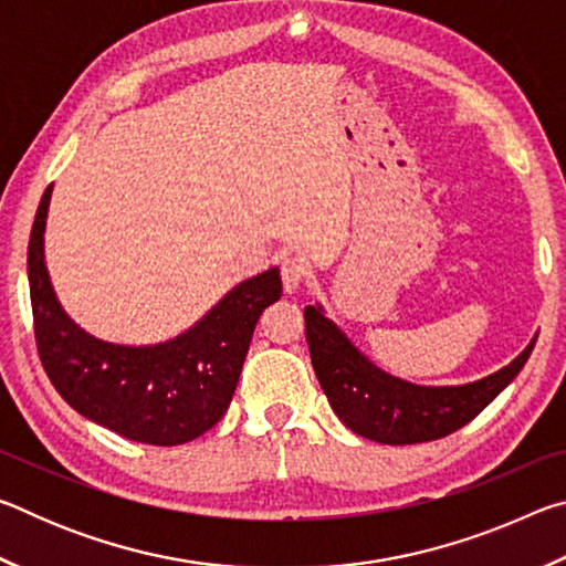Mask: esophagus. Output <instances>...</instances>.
I'll list each match as a JSON object with an SVG mask.
<instances>
[{
  "label": "esophagus",
  "mask_w": 566,
  "mask_h": 566,
  "mask_svg": "<svg viewBox=\"0 0 566 566\" xmlns=\"http://www.w3.org/2000/svg\"><path fill=\"white\" fill-rule=\"evenodd\" d=\"M280 270H282L284 292H296L302 286V282L306 280V274H310V262H306V256L290 252L282 256Z\"/></svg>",
  "instance_id": "obj_1"
}]
</instances>
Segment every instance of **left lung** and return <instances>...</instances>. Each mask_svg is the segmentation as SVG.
<instances>
[{"label": "left lung", "mask_w": 566, "mask_h": 566, "mask_svg": "<svg viewBox=\"0 0 566 566\" xmlns=\"http://www.w3.org/2000/svg\"><path fill=\"white\" fill-rule=\"evenodd\" d=\"M304 322L314 375L334 415L354 434L379 444H419L457 432L510 387L536 342L534 337L520 357L490 377L457 387H424L391 377L364 357L322 304L304 306Z\"/></svg>", "instance_id": "8db88e82"}]
</instances>
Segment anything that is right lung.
<instances>
[{"mask_svg":"<svg viewBox=\"0 0 566 566\" xmlns=\"http://www.w3.org/2000/svg\"><path fill=\"white\" fill-rule=\"evenodd\" d=\"M52 185L36 209L27 276L34 337L46 377L72 409L124 439L175 447L202 437L229 409L249 342L282 296L276 266L232 286L175 339L127 347L92 337L62 310L44 262Z\"/></svg>","mask_w":566,"mask_h":566,"instance_id":"1","label":"right lung"}]
</instances>
